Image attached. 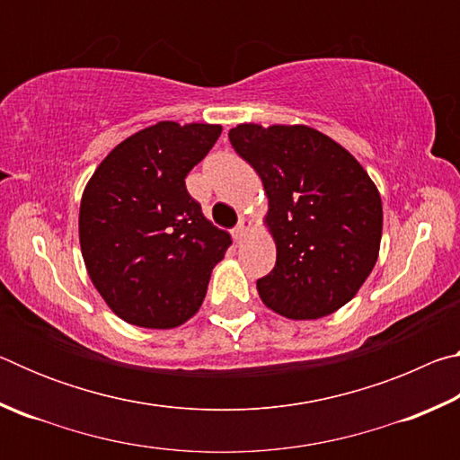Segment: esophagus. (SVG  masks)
<instances>
[{"mask_svg": "<svg viewBox=\"0 0 460 460\" xmlns=\"http://www.w3.org/2000/svg\"><path fill=\"white\" fill-rule=\"evenodd\" d=\"M249 229H252V221L249 219H241L239 223H237V227L233 229V237L235 239H243L247 233H249Z\"/></svg>", "mask_w": 460, "mask_h": 460, "instance_id": "obj_1", "label": "esophagus"}]
</instances>
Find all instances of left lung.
Returning a JSON list of instances; mask_svg holds the SVG:
<instances>
[{
  "label": "left lung",
  "mask_w": 460,
  "mask_h": 460,
  "mask_svg": "<svg viewBox=\"0 0 460 460\" xmlns=\"http://www.w3.org/2000/svg\"><path fill=\"white\" fill-rule=\"evenodd\" d=\"M229 139L268 194L278 255L258 279L263 305L292 321L332 314L377 261L384 208L376 184L345 147L308 126L241 123Z\"/></svg>",
  "instance_id": "1"
}]
</instances>
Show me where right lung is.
I'll list each match as a JSON object with an SVG mask.
<instances>
[{"instance_id": "1", "label": "right lung", "mask_w": 460, "mask_h": 460, "mask_svg": "<svg viewBox=\"0 0 460 460\" xmlns=\"http://www.w3.org/2000/svg\"><path fill=\"white\" fill-rule=\"evenodd\" d=\"M221 129L155 123L115 146L84 186V266L107 306L129 324L174 329L189 321L231 245L184 182Z\"/></svg>"}]
</instances>
